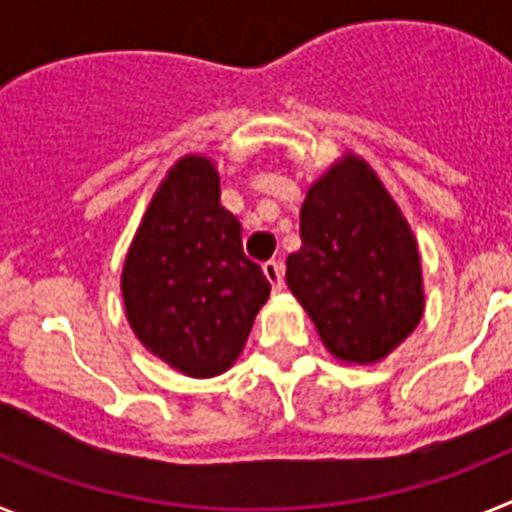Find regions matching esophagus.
<instances>
[{"instance_id": "1", "label": "esophagus", "mask_w": 512, "mask_h": 512, "mask_svg": "<svg viewBox=\"0 0 512 512\" xmlns=\"http://www.w3.org/2000/svg\"><path fill=\"white\" fill-rule=\"evenodd\" d=\"M264 274H266V279H269L271 287H274V289H282L284 287V266H282V261H266V264H264Z\"/></svg>"}]
</instances>
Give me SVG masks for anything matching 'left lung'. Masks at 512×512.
Masks as SVG:
<instances>
[{
    "label": "left lung",
    "instance_id": "left-lung-1",
    "mask_svg": "<svg viewBox=\"0 0 512 512\" xmlns=\"http://www.w3.org/2000/svg\"><path fill=\"white\" fill-rule=\"evenodd\" d=\"M300 238L287 284L330 354L374 364L413 333L423 315L418 246L361 158L348 156L312 184Z\"/></svg>",
    "mask_w": 512,
    "mask_h": 512
}]
</instances>
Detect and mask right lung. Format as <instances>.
I'll use <instances>...</instances> for the list:
<instances>
[{"instance_id":"add662e5","label":"right lung","mask_w":512,"mask_h":512,"mask_svg":"<svg viewBox=\"0 0 512 512\" xmlns=\"http://www.w3.org/2000/svg\"><path fill=\"white\" fill-rule=\"evenodd\" d=\"M241 233L220 205L212 161L187 156L158 187L125 259L122 297L135 336L189 377H215L238 359L271 292Z\"/></svg>"}]
</instances>
